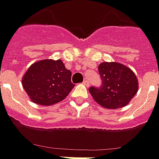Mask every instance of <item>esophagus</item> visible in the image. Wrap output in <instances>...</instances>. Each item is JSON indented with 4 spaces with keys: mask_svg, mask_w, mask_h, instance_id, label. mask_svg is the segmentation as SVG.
<instances>
[{
    "mask_svg": "<svg viewBox=\"0 0 159 159\" xmlns=\"http://www.w3.org/2000/svg\"><path fill=\"white\" fill-rule=\"evenodd\" d=\"M84 84L85 86H87V87H88V86H89V84H89V81H88L87 79L84 80Z\"/></svg>",
    "mask_w": 159,
    "mask_h": 159,
    "instance_id": "esophagus-1",
    "label": "esophagus"
}]
</instances>
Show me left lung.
I'll use <instances>...</instances> for the list:
<instances>
[{"instance_id": "obj_1", "label": "left lung", "mask_w": 159, "mask_h": 159, "mask_svg": "<svg viewBox=\"0 0 159 159\" xmlns=\"http://www.w3.org/2000/svg\"><path fill=\"white\" fill-rule=\"evenodd\" d=\"M101 86H91L89 91L94 100L109 109L121 108L129 104L138 90L134 73L118 62H102L98 66Z\"/></svg>"}]
</instances>
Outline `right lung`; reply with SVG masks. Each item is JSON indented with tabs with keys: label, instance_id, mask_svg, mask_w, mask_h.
I'll return each mask as SVG.
<instances>
[{
	"label": "right lung",
	"instance_id": "right-lung-1",
	"mask_svg": "<svg viewBox=\"0 0 159 159\" xmlns=\"http://www.w3.org/2000/svg\"><path fill=\"white\" fill-rule=\"evenodd\" d=\"M30 98L40 106L63 100L74 88L71 72L61 60H43L33 63L22 80Z\"/></svg>",
	"mask_w": 159,
	"mask_h": 159
}]
</instances>
